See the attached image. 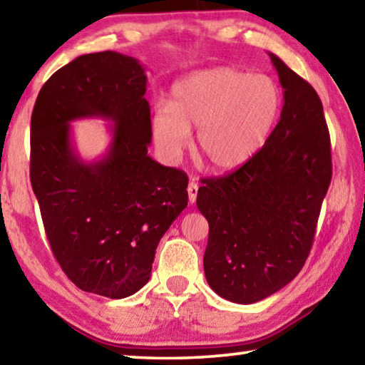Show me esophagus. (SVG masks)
Returning a JSON list of instances; mask_svg holds the SVG:
<instances>
[{
	"label": "esophagus",
	"instance_id": "esophagus-1",
	"mask_svg": "<svg viewBox=\"0 0 365 365\" xmlns=\"http://www.w3.org/2000/svg\"><path fill=\"white\" fill-rule=\"evenodd\" d=\"M196 196H197V182L196 180H190L188 183V200L191 205L196 201Z\"/></svg>",
	"mask_w": 365,
	"mask_h": 365
}]
</instances>
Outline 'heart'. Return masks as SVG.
Here are the masks:
<instances>
[{
    "mask_svg": "<svg viewBox=\"0 0 365 365\" xmlns=\"http://www.w3.org/2000/svg\"><path fill=\"white\" fill-rule=\"evenodd\" d=\"M282 93L264 73L212 67L182 78L172 88V103L153 115V138L169 160L187 150L191 128L197 153L215 172H233L261 151L279 119Z\"/></svg>",
    "mask_w": 365,
    "mask_h": 365,
    "instance_id": "heart-1",
    "label": "heart"
}]
</instances>
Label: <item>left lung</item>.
<instances>
[{"mask_svg": "<svg viewBox=\"0 0 365 365\" xmlns=\"http://www.w3.org/2000/svg\"><path fill=\"white\" fill-rule=\"evenodd\" d=\"M269 54L283 88L279 123L248 164L201 180L196 197L209 224L206 280L238 304L267 298L299 274L331 180L322 101L304 78Z\"/></svg>", "mask_w": 365, "mask_h": 365, "instance_id": "1", "label": "left lung"}]
</instances>
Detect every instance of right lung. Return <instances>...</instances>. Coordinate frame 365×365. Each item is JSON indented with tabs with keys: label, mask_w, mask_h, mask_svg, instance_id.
Returning <instances> with one entry per match:
<instances>
[{
	"label": "right lung",
	"mask_w": 365,
	"mask_h": 365,
	"mask_svg": "<svg viewBox=\"0 0 365 365\" xmlns=\"http://www.w3.org/2000/svg\"><path fill=\"white\" fill-rule=\"evenodd\" d=\"M145 69L115 51L82 54L46 80L30 122V182L53 255L83 292L127 298L151 277L156 248L188 205V177L148 156ZM115 123L108 153L85 163L70 122Z\"/></svg>",
	"instance_id": "add662e5"
}]
</instances>
